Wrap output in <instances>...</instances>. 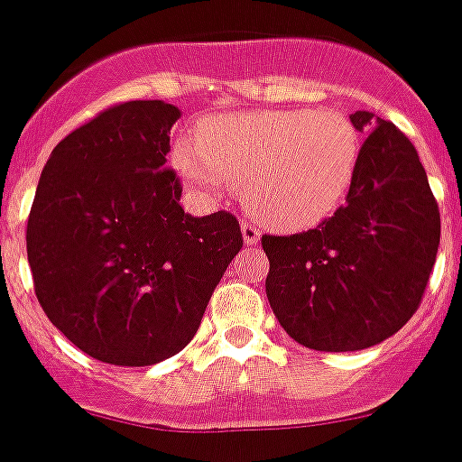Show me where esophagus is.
Instances as JSON below:
<instances>
[{
  "label": "esophagus",
  "instance_id": "1",
  "mask_svg": "<svg viewBox=\"0 0 462 462\" xmlns=\"http://www.w3.org/2000/svg\"><path fill=\"white\" fill-rule=\"evenodd\" d=\"M243 240H245V245H247V247H252V245H256L258 240H261V231H258L254 224L243 222Z\"/></svg>",
  "mask_w": 462,
  "mask_h": 462
}]
</instances>
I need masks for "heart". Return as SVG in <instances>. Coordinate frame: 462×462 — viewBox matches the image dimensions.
<instances>
[{
  "label": "heart",
  "instance_id": "b5f03b06",
  "mask_svg": "<svg viewBox=\"0 0 462 462\" xmlns=\"http://www.w3.org/2000/svg\"><path fill=\"white\" fill-rule=\"evenodd\" d=\"M363 140L337 108L228 113L197 140L179 138L172 162L206 199L245 186V204L267 226L304 231L331 217L358 177Z\"/></svg>",
  "mask_w": 462,
  "mask_h": 462
}]
</instances>
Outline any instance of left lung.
<instances>
[{"label": "left lung", "mask_w": 462, "mask_h": 462, "mask_svg": "<svg viewBox=\"0 0 462 462\" xmlns=\"http://www.w3.org/2000/svg\"><path fill=\"white\" fill-rule=\"evenodd\" d=\"M351 122L367 138L346 204L318 228L261 240L272 310L315 351L394 336L420 309L440 245V210L411 140L370 111Z\"/></svg>", "instance_id": "obj_1"}]
</instances>
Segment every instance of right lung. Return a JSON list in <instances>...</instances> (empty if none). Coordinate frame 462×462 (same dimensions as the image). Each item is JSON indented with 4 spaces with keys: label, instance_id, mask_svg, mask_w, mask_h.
Segmentation results:
<instances>
[{
    "label": "right lung",
    "instance_id": "add662e5",
    "mask_svg": "<svg viewBox=\"0 0 462 462\" xmlns=\"http://www.w3.org/2000/svg\"><path fill=\"white\" fill-rule=\"evenodd\" d=\"M181 111L161 99L106 108L51 152L26 224L33 288L83 354L144 367L195 337L243 249L226 210L192 217L165 168Z\"/></svg>",
    "mask_w": 462,
    "mask_h": 462
}]
</instances>
